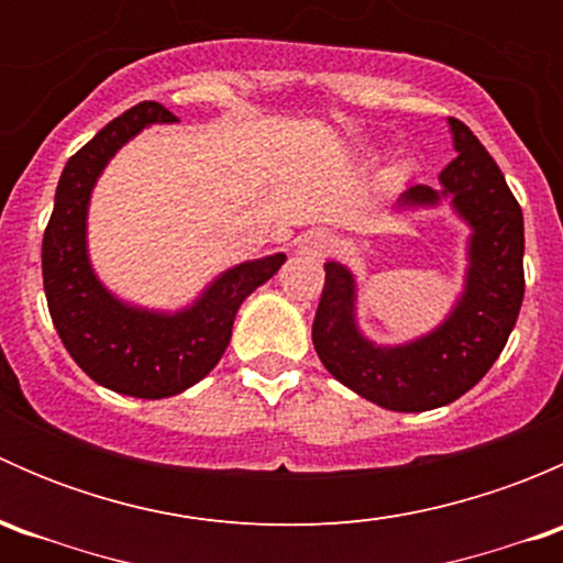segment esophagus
Here are the masks:
<instances>
[{
	"mask_svg": "<svg viewBox=\"0 0 563 563\" xmlns=\"http://www.w3.org/2000/svg\"><path fill=\"white\" fill-rule=\"evenodd\" d=\"M332 245H334L332 236L321 229H310V231H305V234L297 236V250L302 255H310V258H323V255L332 250Z\"/></svg>",
	"mask_w": 563,
	"mask_h": 563,
	"instance_id": "34e87169",
	"label": "esophagus"
}]
</instances>
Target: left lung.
Masks as SVG:
<instances>
[{
	"mask_svg": "<svg viewBox=\"0 0 563 563\" xmlns=\"http://www.w3.org/2000/svg\"><path fill=\"white\" fill-rule=\"evenodd\" d=\"M457 157L441 190L413 185L397 209H452L471 225L465 288L441 327L402 345H376L356 327L354 275L329 261L313 321V345L329 373L389 411H430L482 382L507 345L523 305V209L501 168L460 119H450Z\"/></svg>",
	"mask_w": 563,
	"mask_h": 563,
	"instance_id": "1",
	"label": "left lung"
}]
</instances>
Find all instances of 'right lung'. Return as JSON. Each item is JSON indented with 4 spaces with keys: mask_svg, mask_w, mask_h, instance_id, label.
Segmentation results:
<instances>
[{
    "mask_svg": "<svg viewBox=\"0 0 563 563\" xmlns=\"http://www.w3.org/2000/svg\"><path fill=\"white\" fill-rule=\"evenodd\" d=\"M166 122L176 117L152 100L111 119L67 161L43 234L45 299L67 354L100 387L144 400L179 395L201 382L229 349L240 305L286 261L283 253L245 261L179 313L133 308L98 280L87 253L95 181L133 135Z\"/></svg>",
    "mask_w": 563,
    "mask_h": 563,
    "instance_id": "1",
    "label": "right lung"
}]
</instances>
